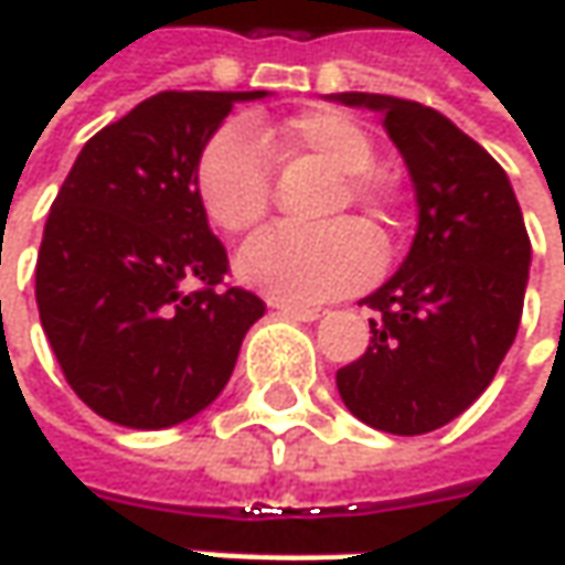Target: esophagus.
I'll list each match as a JSON object with an SVG mask.
<instances>
[{"label": "esophagus", "instance_id": "1", "mask_svg": "<svg viewBox=\"0 0 565 565\" xmlns=\"http://www.w3.org/2000/svg\"><path fill=\"white\" fill-rule=\"evenodd\" d=\"M278 312H281L284 319H294V321H316L321 319L319 309H306V306H290V302H271Z\"/></svg>", "mask_w": 565, "mask_h": 565}]
</instances>
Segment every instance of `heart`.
<instances>
[{"instance_id": "1", "label": "heart", "mask_w": 565, "mask_h": 565, "mask_svg": "<svg viewBox=\"0 0 565 565\" xmlns=\"http://www.w3.org/2000/svg\"><path fill=\"white\" fill-rule=\"evenodd\" d=\"M312 156L341 181L334 209L343 203L379 222L384 190L365 171L375 162L369 134L341 111H309L284 125H224L205 143L196 166V193L209 222L244 234L268 209L271 159ZM237 278L259 294L290 306H316L356 290L379 268V244L353 222L324 227H268L237 253Z\"/></svg>"}]
</instances>
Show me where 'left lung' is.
<instances>
[{
    "mask_svg": "<svg viewBox=\"0 0 565 565\" xmlns=\"http://www.w3.org/2000/svg\"><path fill=\"white\" fill-rule=\"evenodd\" d=\"M328 99L384 118L418 209L406 259L362 300L379 312L372 341L338 391L365 425L425 435L466 413L513 347L532 265L522 209L507 171L435 108L381 93Z\"/></svg>",
    "mask_w": 565,
    "mask_h": 565,
    "instance_id": "1",
    "label": "left lung"
}]
</instances>
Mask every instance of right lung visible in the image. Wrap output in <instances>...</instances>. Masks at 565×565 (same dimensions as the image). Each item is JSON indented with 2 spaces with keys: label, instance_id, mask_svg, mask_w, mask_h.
Returning <instances> with one entry per match:
<instances>
[{
  "label": "right lung",
  "instance_id": "right-lung-1",
  "mask_svg": "<svg viewBox=\"0 0 565 565\" xmlns=\"http://www.w3.org/2000/svg\"><path fill=\"white\" fill-rule=\"evenodd\" d=\"M265 96L168 89L74 159L36 256V306L96 416L152 431L203 413L265 316L256 294L218 290L227 253L196 193L200 156L227 111Z\"/></svg>",
  "mask_w": 565,
  "mask_h": 565
}]
</instances>
